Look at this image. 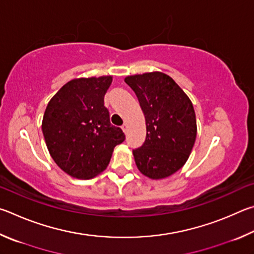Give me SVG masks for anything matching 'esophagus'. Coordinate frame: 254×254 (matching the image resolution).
<instances>
[{
	"instance_id": "esophagus-1",
	"label": "esophagus",
	"mask_w": 254,
	"mask_h": 254,
	"mask_svg": "<svg viewBox=\"0 0 254 254\" xmlns=\"http://www.w3.org/2000/svg\"><path fill=\"white\" fill-rule=\"evenodd\" d=\"M122 129H123V131L125 132V134H126V132H127V124H124V125H123Z\"/></svg>"
}]
</instances>
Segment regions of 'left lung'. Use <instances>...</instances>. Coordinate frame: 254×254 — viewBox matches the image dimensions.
<instances>
[{
  "label": "left lung",
  "mask_w": 254,
  "mask_h": 254,
  "mask_svg": "<svg viewBox=\"0 0 254 254\" xmlns=\"http://www.w3.org/2000/svg\"><path fill=\"white\" fill-rule=\"evenodd\" d=\"M125 82L138 98L146 122V139L132 152L141 174L163 180L188 162L196 139L193 104L182 88L159 71L127 75Z\"/></svg>",
  "instance_id": "left-lung-1"
}]
</instances>
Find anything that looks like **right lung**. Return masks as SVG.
Listing matches in <instances>:
<instances>
[{
  "label": "right lung",
  "instance_id": "1",
  "mask_svg": "<svg viewBox=\"0 0 254 254\" xmlns=\"http://www.w3.org/2000/svg\"><path fill=\"white\" fill-rule=\"evenodd\" d=\"M113 75L70 80L51 98L42 132L49 153L66 174L92 179L106 170L116 146L125 140L110 124L104 97Z\"/></svg>",
  "mask_w": 254,
  "mask_h": 254
}]
</instances>
